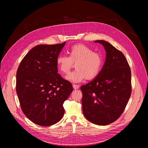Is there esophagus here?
<instances>
[{
  "instance_id": "34e87169",
  "label": "esophagus",
  "mask_w": 148,
  "mask_h": 148,
  "mask_svg": "<svg viewBox=\"0 0 148 148\" xmlns=\"http://www.w3.org/2000/svg\"><path fill=\"white\" fill-rule=\"evenodd\" d=\"M73 88H74V89H75V90H77V89H78V88H79V86L78 85H77V84H73Z\"/></svg>"
}]
</instances>
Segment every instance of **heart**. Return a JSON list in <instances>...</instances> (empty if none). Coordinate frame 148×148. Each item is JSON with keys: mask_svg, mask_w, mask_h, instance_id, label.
<instances>
[{"mask_svg": "<svg viewBox=\"0 0 148 148\" xmlns=\"http://www.w3.org/2000/svg\"><path fill=\"white\" fill-rule=\"evenodd\" d=\"M68 53L69 57L59 55L56 59L58 71L64 74H67L73 67V64H75L76 70L67 76L68 80L78 82L86 78L88 80L94 79L98 75L103 64L100 53L82 44L73 46Z\"/></svg>", "mask_w": 148, "mask_h": 148, "instance_id": "heart-1", "label": "heart"}]
</instances>
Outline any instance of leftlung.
Masks as SVG:
<instances>
[{
  "instance_id": "1",
  "label": "left lung",
  "mask_w": 148,
  "mask_h": 148,
  "mask_svg": "<svg viewBox=\"0 0 148 148\" xmlns=\"http://www.w3.org/2000/svg\"><path fill=\"white\" fill-rule=\"evenodd\" d=\"M106 51L105 64L90 82L80 88L82 112L92 123L110 124L123 113L132 92L131 71L123 54L108 42L97 40Z\"/></svg>"
}]
</instances>
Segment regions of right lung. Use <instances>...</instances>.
I'll return each mask as SVG.
<instances>
[{
	"label": "right lung",
	"instance_id": "obj_1",
	"mask_svg": "<svg viewBox=\"0 0 148 148\" xmlns=\"http://www.w3.org/2000/svg\"><path fill=\"white\" fill-rule=\"evenodd\" d=\"M66 45H40L31 49L16 73V92L21 108L34 123L49 126L64 114L63 103L73 88L58 74L56 59Z\"/></svg>",
	"mask_w": 148,
	"mask_h": 148
}]
</instances>
